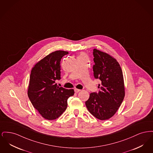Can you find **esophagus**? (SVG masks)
<instances>
[{
  "label": "esophagus",
  "instance_id": "obj_1",
  "mask_svg": "<svg viewBox=\"0 0 153 153\" xmlns=\"http://www.w3.org/2000/svg\"><path fill=\"white\" fill-rule=\"evenodd\" d=\"M80 89H77V88H75L74 89V92H76V93H78V92H80Z\"/></svg>",
  "mask_w": 153,
  "mask_h": 153
}]
</instances>
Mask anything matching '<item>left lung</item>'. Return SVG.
Instances as JSON below:
<instances>
[{"label": "left lung", "mask_w": 153, "mask_h": 153, "mask_svg": "<svg viewBox=\"0 0 153 153\" xmlns=\"http://www.w3.org/2000/svg\"><path fill=\"white\" fill-rule=\"evenodd\" d=\"M93 54L94 77L100 80L102 84H99L100 91L98 93L90 94L85 105L91 114L99 120H104L114 115L123 100V76L116 59L96 49Z\"/></svg>", "instance_id": "left-lung-1"}]
</instances>
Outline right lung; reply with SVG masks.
Masks as SVG:
<instances>
[{
	"label": "right lung",
	"instance_id": "obj_1",
	"mask_svg": "<svg viewBox=\"0 0 153 153\" xmlns=\"http://www.w3.org/2000/svg\"><path fill=\"white\" fill-rule=\"evenodd\" d=\"M68 54L62 51L52 52L33 68L27 95L34 107L45 119L54 120L65 111L68 99L72 96L73 89L57 87L56 80L61 79L60 61Z\"/></svg>",
	"mask_w": 153,
	"mask_h": 153
}]
</instances>
